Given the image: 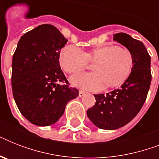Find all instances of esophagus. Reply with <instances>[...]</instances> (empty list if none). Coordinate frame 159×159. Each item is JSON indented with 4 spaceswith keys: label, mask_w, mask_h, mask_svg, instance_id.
I'll return each instance as SVG.
<instances>
[{
    "label": "esophagus",
    "mask_w": 159,
    "mask_h": 159,
    "mask_svg": "<svg viewBox=\"0 0 159 159\" xmlns=\"http://www.w3.org/2000/svg\"><path fill=\"white\" fill-rule=\"evenodd\" d=\"M85 95V92H83V91H79V97H82L83 96Z\"/></svg>",
    "instance_id": "obj_1"
}]
</instances>
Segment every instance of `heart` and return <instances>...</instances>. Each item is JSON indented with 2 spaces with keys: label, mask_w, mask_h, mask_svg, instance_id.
<instances>
[{
  "label": "heart",
  "mask_w": 159,
  "mask_h": 159,
  "mask_svg": "<svg viewBox=\"0 0 159 159\" xmlns=\"http://www.w3.org/2000/svg\"><path fill=\"white\" fill-rule=\"evenodd\" d=\"M87 61L95 63L94 72L73 75L70 82L75 87L87 91L115 88L124 84L133 71L134 59L128 48L106 44L84 53L75 45H67L59 54V63L66 72L77 73L84 69Z\"/></svg>",
  "instance_id": "heart-1"
}]
</instances>
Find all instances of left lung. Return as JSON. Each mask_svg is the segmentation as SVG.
Segmentation results:
<instances>
[{"label": "left lung", "mask_w": 159, "mask_h": 159, "mask_svg": "<svg viewBox=\"0 0 159 159\" xmlns=\"http://www.w3.org/2000/svg\"><path fill=\"white\" fill-rule=\"evenodd\" d=\"M113 39L133 53L134 64L130 76L119 89L94 95L96 104L87 115L95 125L113 130L130 122L142 108L150 87L151 58L145 46L125 33L114 34Z\"/></svg>", "instance_id": "obj_1"}]
</instances>
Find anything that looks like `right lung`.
Wrapping results in <instances>:
<instances>
[{
    "instance_id": "right-lung-1",
    "label": "right lung",
    "mask_w": 159,
    "mask_h": 159,
    "mask_svg": "<svg viewBox=\"0 0 159 159\" xmlns=\"http://www.w3.org/2000/svg\"><path fill=\"white\" fill-rule=\"evenodd\" d=\"M67 42L56 27L41 25L21 37L13 55L14 99L22 116L35 125L56 123L67 103L79 95L68 87L59 65L60 51Z\"/></svg>"
}]
</instances>
